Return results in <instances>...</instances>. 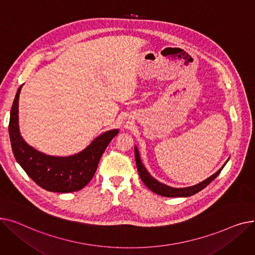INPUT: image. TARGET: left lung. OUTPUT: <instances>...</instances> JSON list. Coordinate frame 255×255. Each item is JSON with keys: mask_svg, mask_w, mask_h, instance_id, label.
<instances>
[{"mask_svg": "<svg viewBox=\"0 0 255 255\" xmlns=\"http://www.w3.org/2000/svg\"><path fill=\"white\" fill-rule=\"evenodd\" d=\"M134 153H135V162H136V167L138 170V175L142 181V183L148 187V188L162 196H166V197H187V196H191L197 192H199L200 190H203L205 187H207L214 179H215L219 173L221 172L222 168L224 167V165L226 164V162L224 163V165L217 171L214 173L213 176H211L210 178H208L207 180L200 182L197 185L191 186V187H187V188H171V187L164 185L162 183L158 182L157 180H155L150 173L146 171L145 167L143 166V164L141 163V160L137 151L136 146H134Z\"/></svg>", "mask_w": 255, "mask_h": 255, "instance_id": "left-lung-1", "label": "left lung"}]
</instances>
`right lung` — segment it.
Masks as SVG:
<instances>
[{
    "label": "right lung",
    "instance_id": "add662e5",
    "mask_svg": "<svg viewBox=\"0 0 255 255\" xmlns=\"http://www.w3.org/2000/svg\"><path fill=\"white\" fill-rule=\"evenodd\" d=\"M21 87L13 101L9 121L11 148L16 161L26 175L47 191L67 193L83 189L95 175L102 154L119 131L103 133L87 149L73 156L53 157L40 153L26 144L19 133L18 98Z\"/></svg>",
    "mask_w": 255,
    "mask_h": 255
}]
</instances>
